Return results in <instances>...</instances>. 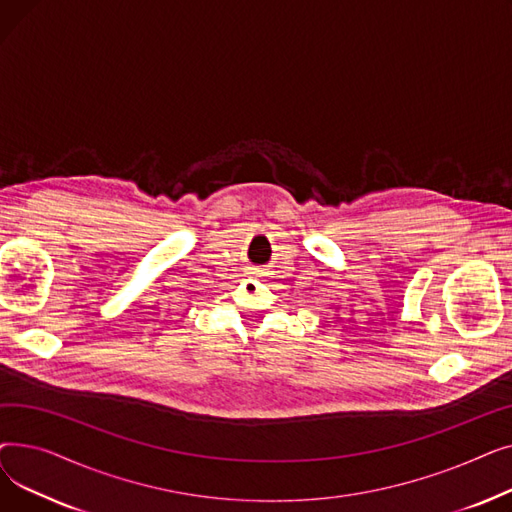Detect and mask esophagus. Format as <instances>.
<instances>
[{"label": "esophagus", "mask_w": 512, "mask_h": 512, "mask_svg": "<svg viewBox=\"0 0 512 512\" xmlns=\"http://www.w3.org/2000/svg\"><path fill=\"white\" fill-rule=\"evenodd\" d=\"M257 274H259V272H255V276H257Z\"/></svg>", "instance_id": "34e87169"}]
</instances>
